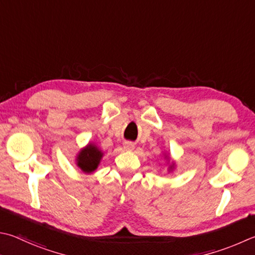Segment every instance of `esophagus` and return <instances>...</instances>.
Instances as JSON below:
<instances>
[{"label": "esophagus", "instance_id": "34e87169", "mask_svg": "<svg viewBox=\"0 0 255 255\" xmlns=\"http://www.w3.org/2000/svg\"><path fill=\"white\" fill-rule=\"evenodd\" d=\"M124 148L126 150H132L133 148H135V145H133V143L130 142V141H125L124 142Z\"/></svg>", "mask_w": 255, "mask_h": 255}]
</instances>
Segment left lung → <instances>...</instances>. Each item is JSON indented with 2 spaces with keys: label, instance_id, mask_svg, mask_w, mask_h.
<instances>
[{
  "label": "left lung",
  "instance_id": "obj_1",
  "mask_svg": "<svg viewBox=\"0 0 255 255\" xmlns=\"http://www.w3.org/2000/svg\"><path fill=\"white\" fill-rule=\"evenodd\" d=\"M163 157L165 159L166 165H167V173L168 174L173 173L174 170L176 169V161L170 158V156L168 154H166V152H165V154H163Z\"/></svg>",
  "mask_w": 255,
  "mask_h": 255
}]
</instances>
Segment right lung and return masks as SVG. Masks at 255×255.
Segmentation results:
<instances>
[{
  "label": "right lung",
  "mask_w": 255,
  "mask_h": 255,
  "mask_svg": "<svg viewBox=\"0 0 255 255\" xmlns=\"http://www.w3.org/2000/svg\"><path fill=\"white\" fill-rule=\"evenodd\" d=\"M105 152L96 142H88L78 151L75 163L85 174H92L99 167Z\"/></svg>",
  "instance_id": "right-lung-1"
}]
</instances>
